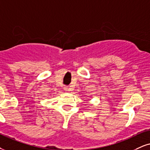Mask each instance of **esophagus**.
<instances>
[{"label":"esophagus","mask_w":150,"mask_h":150,"mask_svg":"<svg viewBox=\"0 0 150 150\" xmlns=\"http://www.w3.org/2000/svg\"><path fill=\"white\" fill-rule=\"evenodd\" d=\"M64 90H66V91H70L71 90V88L70 87H64Z\"/></svg>","instance_id":"obj_1"}]
</instances>
